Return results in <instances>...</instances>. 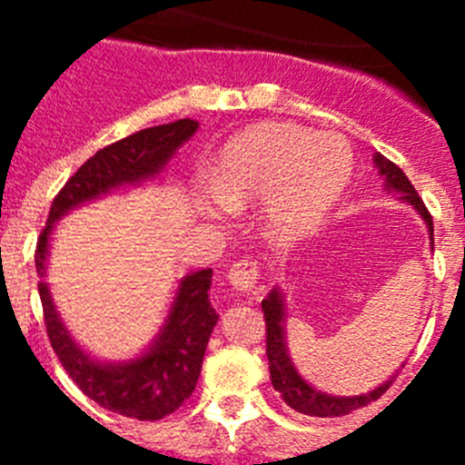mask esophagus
I'll list each match as a JSON object with an SVG mask.
<instances>
[{
    "label": "esophagus",
    "mask_w": 465,
    "mask_h": 465,
    "mask_svg": "<svg viewBox=\"0 0 465 465\" xmlns=\"http://www.w3.org/2000/svg\"><path fill=\"white\" fill-rule=\"evenodd\" d=\"M258 279H261V272H258L256 261H240L228 270L230 286L240 293H253Z\"/></svg>",
    "instance_id": "obj_1"
}]
</instances>
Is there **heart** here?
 <instances>
[{
	"mask_svg": "<svg viewBox=\"0 0 465 465\" xmlns=\"http://www.w3.org/2000/svg\"><path fill=\"white\" fill-rule=\"evenodd\" d=\"M351 172L354 155L338 134L265 125L225 146L212 172V188L230 209L268 200V230L286 242L310 230L338 203Z\"/></svg>",
	"mask_w": 465,
	"mask_h": 465,
	"instance_id": "heart-1",
	"label": "heart"
}]
</instances>
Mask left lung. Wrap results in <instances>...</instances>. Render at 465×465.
Listing matches in <instances>:
<instances>
[{
  "label": "left lung",
  "mask_w": 465,
  "mask_h": 465,
  "mask_svg": "<svg viewBox=\"0 0 465 465\" xmlns=\"http://www.w3.org/2000/svg\"><path fill=\"white\" fill-rule=\"evenodd\" d=\"M375 165L380 167V174L384 176L386 186L393 188V191H401L402 200L410 204H414L424 221L429 223L430 240H433V216L426 209L424 200L419 197V193L414 191V186L410 183V179L405 176V172L386 160L384 155H375ZM262 314H265V351H268V363H270V380H272L274 391H279V396L283 398V402L293 408L295 412L310 414V417H342V414L354 412V410L365 408L368 402L377 401L381 393L391 386L389 380L381 386H377L375 391L361 393V396L351 398H338V396H326V393L316 391L307 384L302 377L295 372L293 363H291L289 354H286V344H283V302L279 291L274 289L268 298L262 300Z\"/></svg>",
  "instance_id": "8db88e82"
}]
</instances>
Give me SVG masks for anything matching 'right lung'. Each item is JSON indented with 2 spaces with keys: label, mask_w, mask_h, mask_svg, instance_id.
<instances>
[{
  "label": "right lung",
  "mask_w": 465,
  "mask_h": 465,
  "mask_svg": "<svg viewBox=\"0 0 465 465\" xmlns=\"http://www.w3.org/2000/svg\"><path fill=\"white\" fill-rule=\"evenodd\" d=\"M195 130L197 121L191 118L146 127L121 142L109 143L85 160L55 195L46 228L41 230L36 240L35 262L39 277H44L46 270L44 262L53 221L111 188L158 174L174 151L195 134ZM209 289L212 270H200L182 279L158 342L142 359L123 365H102L90 361L69 338L44 282L39 283V295L53 351L81 391L111 412L139 421H155L182 408L195 389L209 335L219 322V314L209 302Z\"/></svg>",
  "instance_id": "right-lung-1"
}]
</instances>
